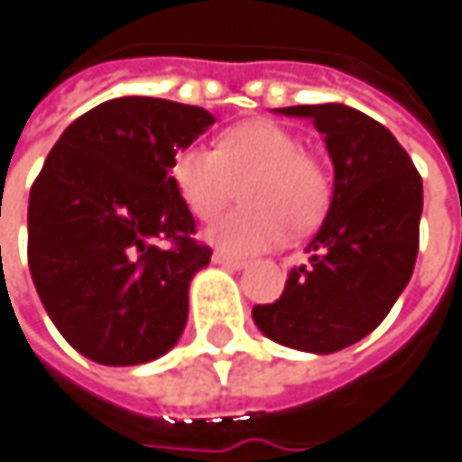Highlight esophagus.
<instances>
[{
	"label": "esophagus",
	"mask_w": 462,
	"mask_h": 462,
	"mask_svg": "<svg viewBox=\"0 0 462 462\" xmlns=\"http://www.w3.org/2000/svg\"><path fill=\"white\" fill-rule=\"evenodd\" d=\"M213 262H216V264H221V267H228V269L246 267V259H238V256H231V254H224V252L213 254Z\"/></svg>",
	"instance_id": "1"
}]
</instances>
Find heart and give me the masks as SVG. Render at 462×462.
<instances>
[{
  "mask_svg": "<svg viewBox=\"0 0 462 462\" xmlns=\"http://www.w3.org/2000/svg\"><path fill=\"white\" fill-rule=\"evenodd\" d=\"M172 182L200 221L216 218L241 182L244 206L206 231L210 244L231 254H252L282 244L290 228L310 231L323 221L333 195L330 167L300 144L292 129L252 119L226 129L216 150L190 144L172 160Z\"/></svg>",
  "mask_w": 462,
  "mask_h": 462,
  "instance_id": "obj_1",
  "label": "heart"
}]
</instances>
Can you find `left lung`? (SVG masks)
<instances>
[{
	"label": "left lung",
	"instance_id": "left-lung-1",
	"mask_svg": "<svg viewBox=\"0 0 462 462\" xmlns=\"http://www.w3.org/2000/svg\"><path fill=\"white\" fill-rule=\"evenodd\" d=\"M308 116L336 167L333 200L310 241V264L290 269L280 300L254 305L267 338L333 354L368 336L407 287L420 249L422 178L394 134L343 104L277 108Z\"/></svg>",
	"mask_w": 462,
	"mask_h": 462
}]
</instances>
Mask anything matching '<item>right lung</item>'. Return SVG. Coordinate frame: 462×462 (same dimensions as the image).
Masks as SVG:
<instances>
[{"label": "right lung", "mask_w": 462, "mask_h": 462, "mask_svg": "<svg viewBox=\"0 0 462 462\" xmlns=\"http://www.w3.org/2000/svg\"><path fill=\"white\" fill-rule=\"evenodd\" d=\"M210 124L200 106L111 98L65 129L32 182L27 264L37 295L96 364H147L180 338L188 287L213 252L193 238L170 170Z\"/></svg>", "instance_id": "obj_1"}]
</instances>
